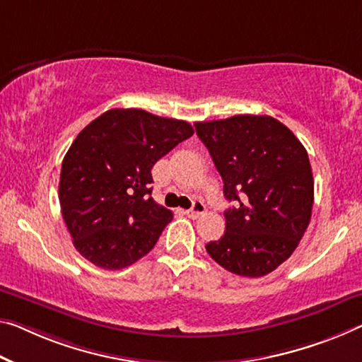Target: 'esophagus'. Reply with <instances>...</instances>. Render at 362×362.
Returning <instances> with one entry per match:
<instances>
[{
    "label": "esophagus",
    "instance_id": "obj_1",
    "mask_svg": "<svg viewBox=\"0 0 362 362\" xmlns=\"http://www.w3.org/2000/svg\"><path fill=\"white\" fill-rule=\"evenodd\" d=\"M204 212H205V205L202 200H194L192 207L187 210L186 215L189 216V218H199L200 215H204Z\"/></svg>",
    "mask_w": 362,
    "mask_h": 362
}]
</instances>
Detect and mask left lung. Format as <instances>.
<instances>
[{"instance_id": "8db88e82", "label": "left lung", "mask_w": 362, "mask_h": 362, "mask_svg": "<svg viewBox=\"0 0 362 362\" xmlns=\"http://www.w3.org/2000/svg\"><path fill=\"white\" fill-rule=\"evenodd\" d=\"M223 180L225 235L205 249L239 276L274 272L298 247L310 221L314 177L298 137L267 115L196 123Z\"/></svg>"}]
</instances>
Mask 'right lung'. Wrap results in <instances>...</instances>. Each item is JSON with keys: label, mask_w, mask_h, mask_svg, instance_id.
Here are the masks:
<instances>
[{"label": "right lung", "mask_w": 362, "mask_h": 362, "mask_svg": "<svg viewBox=\"0 0 362 362\" xmlns=\"http://www.w3.org/2000/svg\"><path fill=\"white\" fill-rule=\"evenodd\" d=\"M192 134L186 121L137 108L105 111L79 132L61 166L59 204L82 257L119 270L152 251L173 218L150 197L152 168Z\"/></svg>", "instance_id": "1"}]
</instances>
